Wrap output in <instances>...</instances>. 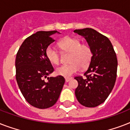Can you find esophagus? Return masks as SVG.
I'll use <instances>...</instances> for the list:
<instances>
[{
    "instance_id": "obj_1",
    "label": "esophagus",
    "mask_w": 130,
    "mask_h": 130,
    "mask_svg": "<svg viewBox=\"0 0 130 130\" xmlns=\"http://www.w3.org/2000/svg\"><path fill=\"white\" fill-rule=\"evenodd\" d=\"M71 79H72L71 77H65V82H68L70 81Z\"/></svg>"
}]
</instances>
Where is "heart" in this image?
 Listing matches in <instances>:
<instances>
[{
    "instance_id": "heart-1",
    "label": "heart",
    "mask_w": 130,
    "mask_h": 130,
    "mask_svg": "<svg viewBox=\"0 0 130 130\" xmlns=\"http://www.w3.org/2000/svg\"><path fill=\"white\" fill-rule=\"evenodd\" d=\"M59 46L64 53H70L67 65H63L56 69V73L63 77H69L82 68H86L90 65L92 59L93 52L87 44H81L78 38L67 37L59 42ZM47 59L53 65H59L61 55L59 51L53 46H48L46 50Z\"/></svg>"
}]
</instances>
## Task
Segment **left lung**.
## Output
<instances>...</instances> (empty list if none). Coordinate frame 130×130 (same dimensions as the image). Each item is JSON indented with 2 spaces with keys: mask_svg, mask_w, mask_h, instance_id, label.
<instances>
[{
  "mask_svg": "<svg viewBox=\"0 0 130 130\" xmlns=\"http://www.w3.org/2000/svg\"><path fill=\"white\" fill-rule=\"evenodd\" d=\"M85 38L93 56L84 75L75 77L78 82L75 94L77 101L86 107L99 106L109 96L115 86L117 59L113 45L105 36L92 28L75 29Z\"/></svg>",
  "mask_w": 130,
  "mask_h": 130,
  "instance_id": "obj_1",
  "label": "left lung"
}]
</instances>
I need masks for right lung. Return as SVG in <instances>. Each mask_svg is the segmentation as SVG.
I'll use <instances>...</instances> for the list:
<instances>
[{
    "label": "right lung",
    "mask_w": 130,
    "mask_h": 130,
    "mask_svg": "<svg viewBox=\"0 0 130 130\" xmlns=\"http://www.w3.org/2000/svg\"><path fill=\"white\" fill-rule=\"evenodd\" d=\"M54 31H40L23 41L16 55V80L23 97L31 106L47 109L57 103L65 78L58 75L47 77L54 68L47 59L46 50L55 41L51 35Z\"/></svg>",
    "instance_id": "add662e5"
}]
</instances>
